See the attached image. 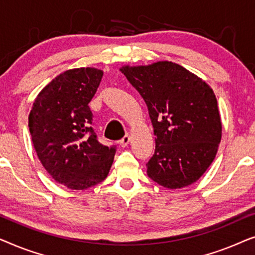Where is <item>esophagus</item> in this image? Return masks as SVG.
Returning <instances> with one entry per match:
<instances>
[{
	"instance_id": "esophagus-1",
	"label": "esophagus",
	"mask_w": 255,
	"mask_h": 255,
	"mask_svg": "<svg viewBox=\"0 0 255 255\" xmlns=\"http://www.w3.org/2000/svg\"><path fill=\"white\" fill-rule=\"evenodd\" d=\"M131 141V137H130V134H127L125 135L124 138H122L121 140H120V144H121V146L122 147H127V146L128 145V142Z\"/></svg>"
}]
</instances>
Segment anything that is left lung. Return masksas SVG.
<instances>
[{
    "mask_svg": "<svg viewBox=\"0 0 255 255\" xmlns=\"http://www.w3.org/2000/svg\"><path fill=\"white\" fill-rule=\"evenodd\" d=\"M121 72L144 99L154 130L148 177L168 189L196 182L214 161L222 138L214 90L172 61L124 66Z\"/></svg>",
    "mask_w": 255,
    "mask_h": 255,
    "instance_id": "8db88e82",
    "label": "left lung"
}]
</instances>
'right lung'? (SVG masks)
Listing matches in <instances>:
<instances>
[{
    "label": "right lung",
    "mask_w": 255,
    "mask_h": 255,
    "mask_svg": "<svg viewBox=\"0 0 255 255\" xmlns=\"http://www.w3.org/2000/svg\"><path fill=\"white\" fill-rule=\"evenodd\" d=\"M102 76L92 67L66 71L38 94L30 111V133L41 165L69 189L102 182L116 153V146L101 144L92 127L88 104Z\"/></svg>",
    "instance_id": "1"
}]
</instances>
